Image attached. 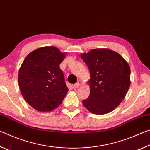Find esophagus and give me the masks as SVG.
I'll list each match as a JSON object with an SVG mask.
<instances>
[{"label": "esophagus", "mask_w": 150, "mask_h": 150, "mask_svg": "<svg viewBox=\"0 0 150 150\" xmlns=\"http://www.w3.org/2000/svg\"><path fill=\"white\" fill-rule=\"evenodd\" d=\"M80 87L79 83H75V85H73V88H77Z\"/></svg>", "instance_id": "esophagus-1"}]
</instances>
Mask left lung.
Returning <instances> with one entry per match:
<instances>
[{
    "instance_id": "left-lung-1",
    "label": "left lung",
    "mask_w": 150,
    "mask_h": 150,
    "mask_svg": "<svg viewBox=\"0 0 150 150\" xmlns=\"http://www.w3.org/2000/svg\"><path fill=\"white\" fill-rule=\"evenodd\" d=\"M81 57L90 71V95L83 100L95 115H105L117 107L130 85V67L118 53L106 48L91 50Z\"/></svg>"
}]
</instances>
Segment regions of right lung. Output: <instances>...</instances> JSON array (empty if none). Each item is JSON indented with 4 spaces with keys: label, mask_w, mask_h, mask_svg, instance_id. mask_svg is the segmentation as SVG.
<instances>
[{
    "label": "right lung",
    "mask_w": 150,
    "mask_h": 150,
    "mask_svg": "<svg viewBox=\"0 0 150 150\" xmlns=\"http://www.w3.org/2000/svg\"><path fill=\"white\" fill-rule=\"evenodd\" d=\"M65 55L56 47H40L30 53L20 66V92L35 110L50 112L62 104L68 91L59 67Z\"/></svg>",
    "instance_id": "right-lung-1"
}]
</instances>
